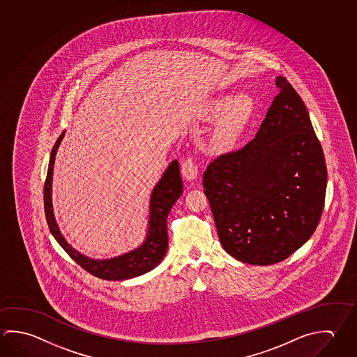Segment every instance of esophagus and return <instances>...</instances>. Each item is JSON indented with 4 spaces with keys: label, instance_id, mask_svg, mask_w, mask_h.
<instances>
[{
    "label": "esophagus",
    "instance_id": "34e87169",
    "mask_svg": "<svg viewBox=\"0 0 357 357\" xmlns=\"http://www.w3.org/2000/svg\"><path fill=\"white\" fill-rule=\"evenodd\" d=\"M181 174L184 179L192 181L198 176V165L192 157H187L181 163Z\"/></svg>",
    "mask_w": 357,
    "mask_h": 357
}]
</instances>
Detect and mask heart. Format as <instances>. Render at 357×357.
<instances>
[{"mask_svg":"<svg viewBox=\"0 0 357 357\" xmlns=\"http://www.w3.org/2000/svg\"><path fill=\"white\" fill-rule=\"evenodd\" d=\"M253 110V99L250 98V95L245 93L231 96V100L225 96L214 101L211 107V114L219 115L222 112H225L217 130L218 140L228 142L234 138L236 134L248 123Z\"/></svg>","mask_w":357,"mask_h":357,"instance_id":"obj_1","label":"heart"}]
</instances>
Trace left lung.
I'll return each mask as SVG.
<instances>
[{"label":"left lung","mask_w":357,"mask_h":357,"mask_svg":"<svg viewBox=\"0 0 357 357\" xmlns=\"http://www.w3.org/2000/svg\"><path fill=\"white\" fill-rule=\"evenodd\" d=\"M255 139L206 167L219 239L241 262H281L306 243L325 204L327 168L305 102L283 77Z\"/></svg>","instance_id":"left-lung-1"}]
</instances>
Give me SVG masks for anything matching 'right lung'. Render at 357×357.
I'll list each match as a JSON object with an SVG mask.
<instances>
[{"label": "right lung", "instance_id": "right-lung-1", "mask_svg": "<svg viewBox=\"0 0 357 357\" xmlns=\"http://www.w3.org/2000/svg\"><path fill=\"white\" fill-rule=\"evenodd\" d=\"M65 132H61L56 143L54 145L50 154V162L47 168V176L45 181L44 206L45 215L52 236L57 243L63 247V250L69 255L82 268L89 273L107 281H120L129 280L132 277L144 275L151 269L155 268L162 262L167 248H168V231H167V218L172 206H174L183 192V181L178 160H173L169 167L164 172L162 179L159 181L151 197V218L148 225L146 238L138 248L128 252L126 255L114 257L109 259H93L84 256L80 252L74 250L57 227L56 219L52 211V170L55 163L57 148L61 143Z\"/></svg>", "mask_w": 357, "mask_h": 357}]
</instances>
